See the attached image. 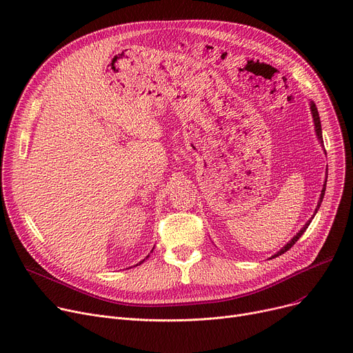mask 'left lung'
Wrapping results in <instances>:
<instances>
[{
	"instance_id": "obj_1",
	"label": "left lung",
	"mask_w": 353,
	"mask_h": 353,
	"mask_svg": "<svg viewBox=\"0 0 353 353\" xmlns=\"http://www.w3.org/2000/svg\"><path fill=\"white\" fill-rule=\"evenodd\" d=\"M310 113H312V117H313V123H314V132H316V136H318V140H319V143L323 145V139H322V125H321V119H319V113H318V108H316V104H314L312 100H310ZM325 190H326V181H325V184H323V189H322V192H321V197H319V201H318V206H316V209H314V213H313V217H314V214L318 213V210H319V208H321V203H322V200H323V196H325ZM312 217V219H313ZM312 219L309 220V221H306V225L296 233L294 236H293V239H290L289 242L279 250L277 253H274L272 257H277V256H281V254H283L285 252H288L296 242H298L299 240V237L305 233V230L307 229V226L310 225V221H312Z\"/></svg>"
}]
</instances>
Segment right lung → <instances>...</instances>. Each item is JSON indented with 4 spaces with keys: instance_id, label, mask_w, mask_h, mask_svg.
Instances as JSON below:
<instances>
[{
    "instance_id": "1",
    "label": "right lung",
    "mask_w": 353,
    "mask_h": 353,
    "mask_svg": "<svg viewBox=\"0 0 353 353\" xmlns=\"http://www.w3.org/2000/svg\"><path fill=\"white\" fill-rule=\"evenodd\" d=\"M153 249H154V248H153ZM152 252H153V250H152ZM148 256H150V254H148ZM148 256H147V257H148ZM147 257H145V259H147ZM145 259H143V261H141V262H139V263H137V265H136V266H139V265H141V263H143V262H144V261H145Z\"/></svg>"
}]
</instances>
